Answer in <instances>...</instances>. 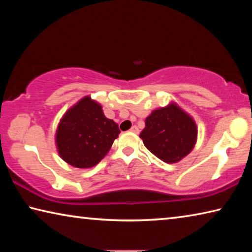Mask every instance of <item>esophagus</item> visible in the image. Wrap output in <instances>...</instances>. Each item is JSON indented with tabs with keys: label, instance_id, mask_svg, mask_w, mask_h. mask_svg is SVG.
<instances>
[{
	"label": "esophagus",
	"instance_id": "esophagus-1",
	"mask_svg": "<svg viewBox=\"0 0 252 252\" xmlns=\"http://www.w3.org/2000/svg\"><path fill=\"white\" fill-rule=\"evenodd\" d=\"M130 131L133 132V133H139V129H138V126H132Z\"/></svg>",
	"mask_w": 252,
	"mask_h": 252
}]
</instances>
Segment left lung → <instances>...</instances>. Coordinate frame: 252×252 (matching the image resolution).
I'll use <instances>...</instances> for the list:
<instances>
[{"instance_id":"8db88e82","label":"left lung","mask_w":252,"mask_h":252,"mask_svg":"<svg viewBox=\"0 0 252 252\" xmlns=\"http://www.w3.org/2000/svg\"><path fill=\"white\" fill-rule=\"evenodd\" d=\"M197 125L176 103L157 109L146 119L140 133L146 148L160 160L176 163L192 151L197 142Z\"/></svg>"}]
</instances>
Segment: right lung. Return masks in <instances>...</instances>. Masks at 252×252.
I'll return each instance as SVG.
<instances>
[{
	"mask_svg": "<svg viewBox=\"0 0 252 252\" xmlns=\"http://www.w3.org/2000/svg\"><path fill=\"white\" fill-rule=\"evenodd\" d=\"M119 133V126L104 116L101 104L84 96L60 120L55 143L66 163L87 169L108 155Z\"/></svg>",
	"mask_w": 252,
	"mask_h": 252,
	"instance_id": "right-lung-1",
	"label": "right lung"
}]
</instances>
